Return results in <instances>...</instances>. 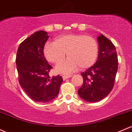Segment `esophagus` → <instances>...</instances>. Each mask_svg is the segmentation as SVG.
I'll return each instance as SVG.
<instances>
[{"mask_svg":"<svg viewBox=\"0 0 132 132\" xmlns=\"http://www.w3.org/2000/svg\"><path fill=\"white\" fill-rule=\"evenodd\" d=\"M71 76L72 75H63L62 76V78H63L64 80H66V79L69 78L71 77Z\"/></svg>","mask_w":132,"mask_h":132,"instance_id":"1","label":"esophagus"}]
</instances>
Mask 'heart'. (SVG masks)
Returning <instances> with one entry per match:
<instances>
[{"instance_id":"b5f03b06","label":"heart","mask_w":132,"mask_h":132,"mask_svg":"<svg viewBox=\"0 0 132 132\" xmlns=\"http://www.w3.org/2000/svg\"><path fill=\"white\" fill-rule=\"evenodd\" d=\"M44 53L48 61L57 64L64 59L66 53L68 58L57 66L58 73L68 74L80 68L92 66L98 54V45L92 37L82 34H68L57 37L54 43H47Z\"/></svg>"}]
</instances>
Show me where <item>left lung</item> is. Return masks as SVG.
Wrapping results in <instances>:
<instances>
[{
    "label": "left lung",
    "instance_id": "left-lung-1",
    "mask_svg": "<svg viewBox=\"0 0 132 132\" xmlns=\"http://www.w3.org/2000/svg\"><path fill=\"white\" fill-rule=\"evenodd\" d=\"M99 54L96 62L81 75L84 84L78 94L87 102L105 98L113 89L118 71L117 53L112 42L101 34L97 37Z\"/></svg>",
    "mask_w": 132,
    "mask_h": 132
}]
</instances>
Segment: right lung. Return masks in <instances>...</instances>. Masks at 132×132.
<instances>
[{
	"instance_id": "right-lung-1",
	"label": "right lung",
	"mask_w": 132,
	"mask_h": 132,
	"mask_svg": "<svg viewBox=\"0 0 132 132\" xmlns=\"http://www.w3.org/2000/svg\"><path fill=\"white\" fill-rule=\"evenodd\" d=\"M49 36L47 32L38 31L22 42L16 55L19 82L33 101L48 102L57 96L62 78L50 77L52 68L44 55V48Z\"/></svg>"
}]
</instances>
